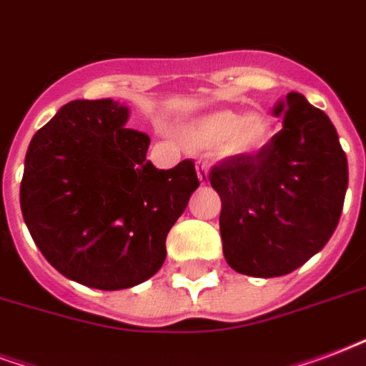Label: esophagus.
Masks as SVG:
<instances>
[{
    "label": "esophagus",
    "instance_id": "obj_1",
    "mask_svg": "<svg viewBox=\"0 0 366 366\" xmlns=\"http://www.w3.org/2000/svg\"><path fill=\"white\" fill-rule=\"evenodd\" d=\"M197 175H199L200 185H206V183H208V167H206L204 164H200V166L197 167Z\"/></svg>",
    "mask_w": 366,
    "mask_h": 366
}]
</instances>
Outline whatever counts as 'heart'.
<instances>
[{"mask_svg": "<svg viewBox=\"0 0 366 366\" xmlns=\"http://www.w3.org/2000/svg\"><path fill=\"white\" fill-rule=\"evenodd\" d=\"M272 125L258 112L239 115L232 109H216L199 115L183 127V141L194 150L219 148L225 156H252L268 144Z\"/></svg>", "mask_w": 366, "mask_h": 366, "instance_id": "1", "label": "heart"}]
</instances>
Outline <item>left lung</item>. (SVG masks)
<instances>
[{
    "label": "left lung",
    "instance_id": "left-lung-1",
    "mask_svg": "<svg viewBox=\"0 0 366 366\" xmlns=\"http://www.w3.org/2000/svg\"><path fill=\"white\" fill-rule=\"evenodd\" d=\"M282 131L257 156L210 169L222 199L227 264L252 277L285 276L328 243L347 191V158L336 127L299 92L277 102Z\"/></svg>",
    "mask_w": 366,
    "mask_h": 366
}]
</instances>
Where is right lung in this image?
I'll use <instances>...</instances> for the list:
<instances>
[{"label": "right lung", "mask_w": 366, "mask_h": 366, "mask_svg": "<svg viewBox=\"0 0 366 366\" xmlns=\"http://www.w3.org/2000/svg\"><path fill=\"white\" fill-rule=\"evenodd\" d=\"M112 98L65 104L26 150L21 210L59 274L94 290H127L166 260V237L200 185L194 164L156 169L150 137L127 129Z\"/></svg>", "instance_id": "obj_1"}]
</instances>
